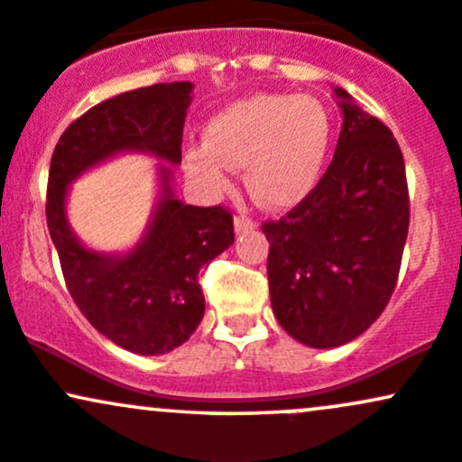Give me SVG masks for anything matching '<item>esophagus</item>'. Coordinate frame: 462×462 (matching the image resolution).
<instances>
[{
    "label": "esophagus",
    "instance_id": "34e87169",
    "mask_svg": "<svg viewBox=\"0 0 462 462\" xmlns=\"http://www.w3.org/2000/svg\"><path fill=\"white\" fill-rule=\"evenodd\" d=\"M233 226H236V233H246V231L255 229L257 225L251 220V217H246V216H236V220H233Z\"/></svg>",
    "mask_w": 462,
    "mask_h": 462
}]
</instances>
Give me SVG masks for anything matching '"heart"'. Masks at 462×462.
<instances>
[{
  "mask_svg": "<svg viewBox=\"0 0 462 462\" xmlns=\"http://www.w3.org/2000/svg\"><path fill=\"white\" fill-rule=\"evenodd\" d=\"M330 145L332 121L319 98L260 92L213 114L205 143L185 150V167L211 193L229 189L233 167H246L260 205L291 209L319 185Z\"/></svg>",
  "mask_w": 462,
  "mask_h": 462,
  "instance_id": "b5f03b06",
  "label": "heart"
}]
</instances>
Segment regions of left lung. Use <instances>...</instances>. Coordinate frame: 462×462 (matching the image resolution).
I'll return each mask as SVG.
<instances>
[{"instance_id": "1", "label": "left lung", "mask_w": 462, "mask_h": 462, "mask_svg": "<svg viewBox=\"0 0 462 462\" xmlns=\"http://www.w3.org/2000/svg\"><path fill=\"white\" fill-rule=\"evenodd\" d=\"M344 125L315 191L269 240L275 319L309 348L356 339L388 306L408 240L410 198L399 143L344 88H332Z\"/></svg>"}]
</instances>
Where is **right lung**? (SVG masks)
<instances>
[{
    "label": "right lung",
    "instance_id": "1",
    "mask_svg": "<svg viewBox=\"0 0 462 462\" xmlns=\"http://www.w3.org/2000/svg\"><path fill=\"white\" fill-rule=\"evenodd\" d=\"M191 92L193 83L173 81L107 98L61 134L51 161L48 231L68 291L94 328L134 355H165L189 339L205 315L198 273L236 240L229 211L185 205L173 193ZM121 152L162 161L159 196L137 245L106 254L71 231L67 193L83 172Z\"/></svg>",
    "mask_w": 462,
    "mask_h": 462
}]
</instances>
